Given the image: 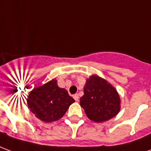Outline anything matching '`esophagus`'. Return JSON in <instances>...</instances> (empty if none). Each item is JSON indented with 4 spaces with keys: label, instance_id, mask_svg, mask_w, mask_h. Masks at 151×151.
<instances>
[{
    "label": "esophagus",
    "instance_id": "obj_1",
    "mask_svg": "<svg viewBox=\"0 0 151 151\" xmlns=\"http://www.w3.org/2000/svg\"><path fill=\"white\" fill-rule=\"evenodd\" d=\"M73 98H74V99L76 102L79 101V95H78V94H76V95H74V96H73Z\"/></svg>",
    "mask_w": 151,
    "mask_h": 151
}]
</instances>
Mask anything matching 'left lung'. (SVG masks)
<instances>
[{
	"label": "left lung",
	"mask_w": 151,
	"mask_h": 151,
	"mask_svg": "<svg viewBox=\"0 0 151 151\" xmlns=\"http://www.w3.org/2000/svg\"><path fill=\"white\" fill-rule=\"evenodd\" d=\"M80 106L89 119L103 123L114 118L120 111V96L105 79L92 75L86 80Z\"/></svg>",
	"instance_id": "8db88e82"
}]
</instances>
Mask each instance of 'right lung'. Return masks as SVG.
Wrapping results in <instances>:
<instances>
[{"label":"right lung","mask_w":151,"mask_h":151,"mask_svg":"<svg viewBox=\"0 0 151 151\" xmlns=\"http://www.w3.org/2000/svg\"><path fill=\"white\" fill-rule=\"evenodd\" d=\"M75 102L66 89L60 88L53 79L34 88L27 99L28 107L38 119L52 123L63 117L69 106Z\"/></svg>","instance_id":"1"}]
</instances>
